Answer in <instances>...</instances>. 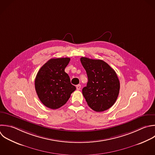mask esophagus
Wrapping results in <instances>:
<instances>
[{"instance_id": "obj_1", "label": "esophagus", "mask_w": 155, "mask_h": 155, "mask_svg": "<svg viewBox=\"0 0 155 155\" xmlns=\"http://www.w3.org/2000/svg\"><path fill=\"white\" fill-rule=\"evenodd\" d=\"M81 85L80 84H78V85H76V89L78 90H79L81 89Z\"/></svg>"}]
</instances>
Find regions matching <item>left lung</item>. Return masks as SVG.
<instances>
[{
  "instance_id": "obj_1",
  "label": "left lung",
  "mask_w": 155,
  "mask_h": 155,
  "mask_svg": "<svg viewBox=\"0 0 155 155\" xmlns=\"http://www.w3.org/2000/svg\"><path fill=\"white\" fill-rule=\"evenodd\" d=\"M81 62L88 76L87 87L82 89L87 104L97 112L108 110L119 93L120 83L115 71L102 60L82 57Z\"/></svg>"
}]
</instances>
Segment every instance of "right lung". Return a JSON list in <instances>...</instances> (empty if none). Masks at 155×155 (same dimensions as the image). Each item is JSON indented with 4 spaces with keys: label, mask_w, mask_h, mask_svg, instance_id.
<instances>
[{
    "label": "right lung",
    "mask_w": 155,
    "mask_h": 155,
    "mask_svg": "<svg viewBox=\"0 0 155 155\" xmlns=\"http://www.w3.org/2000/svg\"><path fill=\"white\" fill-rule=\"evenodd\" d=\"M69 58L51 59L39 70L35 79V89L41 102L51 109L63 106L76 90L65 68Z\"/></svg>",
    "instance_id": "obj_1"
}]
</instances>
